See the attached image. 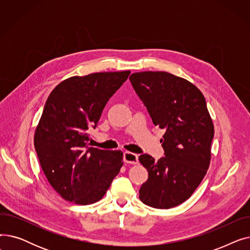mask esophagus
<instances>
[{"mask_svg":"<svg viewBox=\"0 0 250 250\" xmlns=\"http://www.w3.org/2000/svg\"><path fill=\"white\" fill-rule=\"evenodd\" d=\"M124 161H125V163L137 164L139 161V157L137 154H134L132 152H125L124 153Z\"/></svg>","mask_w":250,"mask_h":250,"instance_id":"esophagus-1","label":"esophagus"}]
</instances>
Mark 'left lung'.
Masks as SVG:
<instances>
[{"label": "left lung", "mask_w": 250, "mask_h": 250, "mask_svg": "<svg viewBox=\"0 0 250 250\" xmlns=\"http://www.w3.org/2000/svg\"><path fill=\"white\" fill-rule=\"evenodd\" d=\"M129 81L153 124L165 129V157H139L149 173L140 200L155 208L176 207L190 198L211 161L214 125L206 99L193 84L167 72L134 73Z\"/></svg>", "instance_id": "obj_1"}]
</instances>
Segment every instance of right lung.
Returning <instances> with one entry per match:
<instances>
[{
	"label": "right lung",
	"instance_id": "right-lung-1",
	"mask_svg": "<svg viewBox=\"0 0 250 250\" xmlns=\"http://www.w3.org/2000/svg\"><path fill=\"white\" fill-rule=\"evenodd\" d=\"M129 71L71 77L49 94L34 135L39 163L50 186L68 202L101 200L123 166L124 153L88 146L109 98Z\"/></svg>",
	"mask_w": 250,
	"mask_h": 250
}]
</instances>
